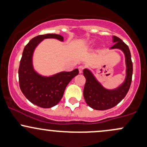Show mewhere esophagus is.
I'll list each match as a JSON object with an SVG mask.
<instances>
[{
    "instance_id": "esophagus-1",
    "label": "esophagus",
    "mask_w": 147,
    "mask_h": 147,
    "mask_svg": "<svg viewBox=\"0 0 147 147\" xmlns=\"http://www.w3.org/2000/svg\"><path fill=\"white\" fill-rule=\"evenodd\" d=\"M84 69V67L83 66H79L78 67V70H79V73L81 74L83 72V70Z\"/></svg>"
}]
</instances>
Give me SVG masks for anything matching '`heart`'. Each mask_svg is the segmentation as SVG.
Listing matches in <instances>:
<instances>
[{
	"instance_id": "1",
	"label": "heart",
	"mask_w": 147,
	"mask_h": 147,
	"mask_svg": "<svg viewBox=\"0 0 147 147\" xmlns=\"http://www.w3.org/2000/svg\"><path fill=\"white\" fill-rule=\"evenodd\" d=\"M90 43H91V42H89V44H88V45H90Z\"/></svg>"
}]
</instances>
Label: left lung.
Segmentation results:
<instances>
[{
    "instance_id": "left-lung-1",
    "label": "left lung",
    "mask_w": 147,
    "mask_h": 147,
    "mask_svg": "<svg viewBox=\"0 0 147 147\" xmlns=\"http://www.w3.org/2000/svg\"><path fill=\"white\" fill-rule=\"evenodd\" d=\"M114 43L109 50H121L123 53L125 61V78L124 82L115 89H107L103 86L90 69H85L83 75L86 79L83 90V97L87 105L95 110H107L115 107L125 97L130 89L132 76V62L128 46L121 39L112 36Z\"/></svg>"
}]
</instances>
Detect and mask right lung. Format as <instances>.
<instances>
[{
	"instance_id": "obj_1",
	"label": "right lung",
	"mask_w": 147,
	"mask_h": 147,
	"mask_svg": "<svg viewBox=\"0 0 147 147\" xmlns=\"http://www.w3.org/2000/svg\"><path fill=\"white\" fill-rule=\"evenodd\" d=\"M48 38L61 42L64 40L62 36L55 34L34 37L24 49L18 71L20 87L24 95L31 103L42 108H51L57 105L62 98L66 87L79 73L78 69L51 76H42L36 71L33 64L34 51L42 40Z\"/></svg>"
}]
</instances>
